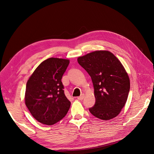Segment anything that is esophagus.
I'll list each match as a JSON object with an SVG mask.
<instances>
[{
	"instance_id": "obj_1",
	"label": "esophagus",
	"mask_w": 154,
	"mask_h": 154,
	"mask_svg": "<svg viewBox=\"0 0 154 154\" xmlns=\"http://www.w3.org/2000/svg\"><path fill=\"white\" fill-rule=\"evenodd\" d=\"M84 96H85L84 94H82V95H81L80 96L78 97V100H82L83 98H84Z\"/></svg>"
}]
</instances>
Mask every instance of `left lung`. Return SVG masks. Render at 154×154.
I'll return each instance as SVG.
<instances>
[{
    "mask_svg": "<svg viewBox=\"0 0 154 154\" xmlns=\"http://www.w3.org/2000/svg\"><path fill=\"white\" fill-rule=\"evenodd\" d=\"M78 62L91 77L96 103L90 112L102 120L118 116L127 102L130 79L122 63L109 51H95L78 57Z\"/></svg>",
    "mask_w": 154,
    "mask_h": 154,
    "instance_id": "left-lung-1",
    "label": "left lung"
}]
</instances>
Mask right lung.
<instances>
[{
	"label": "right lung",
	"instance_id": "add662e5",
	"mask_svg": "<svg viewBox=\"0 0 154 154\" xmlns=\"http://www.w3.org/2000/svg\"><path fill=\"white\" fill-rule=\"evenodd\" d=\"M69 60L49 58L36 68L27 80L25 103L38 122L53 125L65 117L71 102L61 81Z\"/></svg>",
	"mask_w": 154,
	"mask_h": 154
}]
</instances>
